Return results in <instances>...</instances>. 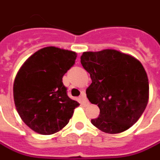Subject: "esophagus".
Returning a JSON list of instances; mask_svg holds the SVG:
<instances>
[{
  "label": "esophagus",
  "instance_id": "1",
  "mask_svg": "<svg viewBox=\"0 0 160 160\" xmlns=\"http://www.w3.org/2000/svg\"><path fill=\"white\" fill-rule=\"evenodd\" d=\"M79 99H80V102L83 104V105H88V100L87 98H86V95H85V93L82 92L81 94V96L79 97Z\"/></svg>",
  "mask_w": 160,
  "mask_h": 160
}]
</instances>
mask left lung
<instances>
[{"label":"left lung","instance_id":"1","mask_svg":"<svg viewBox=\"0 0 160 160\" xmlns=\"http://www.w3.org/2000/svg\"><path fill=\"white\" fill-rule=\"evenodd\" d=\"M81 63L92 78L88 99L100 110L92 123L108 134L128 129L141 117L149 100V81L142 63L113 49L82 52Z\"/></svg>","mask_w":160,"mask_h":160}]
</instances>
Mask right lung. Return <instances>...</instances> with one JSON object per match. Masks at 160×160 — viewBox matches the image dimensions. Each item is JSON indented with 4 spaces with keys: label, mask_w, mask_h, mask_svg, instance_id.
Returning <instances> with one entry per match:
<instances>
[{
    "label": "right lung",
    "mask_w": 160,
    "mask_h": 160,
    "mask_svg": "<svg viewBox=\"0 0 160 160\" xmlns=\"http://www.w3.org/2000/svg\"><path fill=\"white\" fill-rule=\"evenodd\" d=\"M77 53L48 47L34 52L16 76L13 95L22 122L33 131L52 135L72 117L79 103L68 96L64 74L75 64Z\"/></svg>",
    "instance_id": "1"
}]
</instances>
